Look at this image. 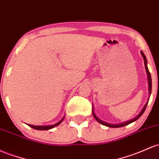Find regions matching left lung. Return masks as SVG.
<instances>
[{"instance_id":"1","label":"left lung","mask_w":159,"mask_h":159,"mask_svg":"<svg viewBox=\"0 0 159 159\" xmlns=\"http://www.w3.org/2000/svg\"><path fill=\"white\" fill-rule=\"evenodd\" d=\"M141 53H142V56L143 57V60H144V64H145V68H146V72H147V75H148V82H149V93L151 94V91H152V78H151V75H150V72H149V69H148V67H147V60H146V57H145L144 53H143L142 51H141ZM147 104H148V102H146V104L145 105V106L143 107V109H142V111H141V112L139 113V114L137 116V117H135V118H133L132 120H130V121H128L127 122H124V123H121V124H118V125H111V124H108V123H106V122L104 121H100V120L99 119V118H97V117H96L95 115H94L93 111V117L95 118V119L97 120V121L99 122L100 124H102V125H105V126H107V127H109V128H121V127H124V126H126V125H128L129 124L132 123V122L137 121V119L142 116L143 114V112L146 110V106H147Z\"/></svg>"}]
</instances>
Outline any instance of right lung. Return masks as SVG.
<instances>
[{
	"label": "right lung",
	"mask_w": 159,
	"mask_h": 159,
	"mask_svg": "<svg viewBox=\"0 0 159 159\" xmlns=\"http://www.w3.org/2000/svg\"><path fill=\"white\" fill-rule=\"evenodd\" d=\"M63 119H64V118H62V119L61 120V121H59L58 123L55 124V125H49V126H34V125H29V127H31V128L35 129V130H50V129H51V128H53L54 127H56V126H57V125H59L61 123V122L63 121Z\"/></svg>",
	"instance_id": "obj_1"
}]
</instances>
